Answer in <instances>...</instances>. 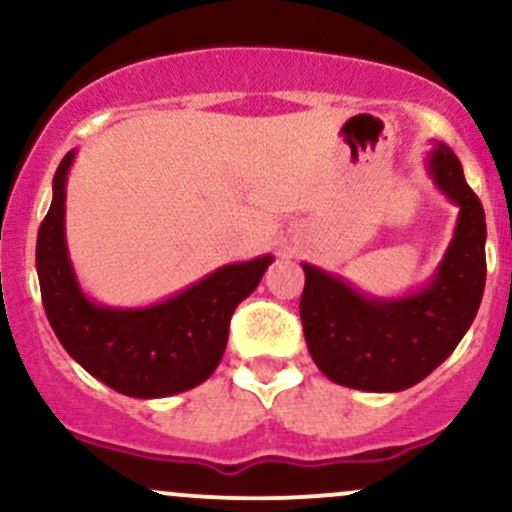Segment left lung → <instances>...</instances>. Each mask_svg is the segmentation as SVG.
I'll return each mask as SVG.
<instances>
[{"label":"left lung","mask_w":512,"mask_h":512,"mask_svg":"<svg viewBox=\"0 0 512 512\" xmlns=\"http://www.w3.org/2000/svg\"><path fill=\"white\" fill-rule=\"evenodd\" d=\"M426 173L457 209L436 272L402 296H370L344 276L303 262L301 320L310 356L332 383L402 392L448 358L472 327L486 284V216L448 144L433 142Z\"/></svg>","instance_id":"8db88e82"}]
</instances>
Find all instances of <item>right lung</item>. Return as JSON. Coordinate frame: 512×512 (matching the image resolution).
Listing matches in <instances>:
<instances>
[{
    "label": "right lung",
    "instance_id": "add662e5",
    "mask_svg": "<svg viewBox=\"0 0 512 512\" xmlns=\"http://www.w3.org/2000/svg\"><path fill=\"white\" fill-rule=\"evenodd\" d=\"M76 149L52 178V204L35 245L45 315L67 354L115 392L158 399L192 390L219 366L233 310L262 281L272 255L231 262L158 303L103 305L81 289L64 231L67 175Z\"/></svg>",
    "mask_w": 512,
    "mask_h": 512
}]
</instances>
